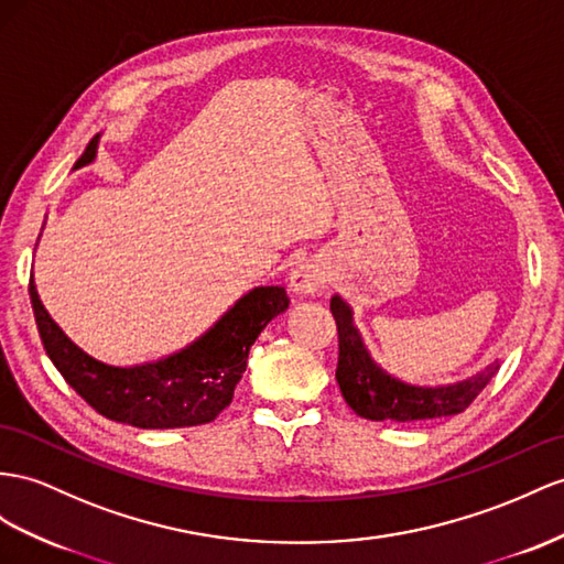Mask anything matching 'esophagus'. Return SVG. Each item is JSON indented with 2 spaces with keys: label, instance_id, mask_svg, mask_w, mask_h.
<instances>
[{
  "label": "esophagus",
  "instance_id": "34e87169",
  "mask_svg": "<svg viewBox=\"0 0 564 564\" xmlns=\"http://www.w3.org/2000/svg\"><path fill=\"white\" fill-rule=\"evenodd\" d=\"M324 283H326V271H324L322 264H316V262L300 264L291 273V288H293V293H297V295L319 293Z\"/></svg>",
  "mask_w": 564,
  "mask_h": 564
}]
</instances>
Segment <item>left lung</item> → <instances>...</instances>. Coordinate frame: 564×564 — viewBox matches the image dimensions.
Wrapping results in <instances>:
<instances>
[{
  "label": "left lung",
  "mask_w": 564,
  "mask_h": 564,
  "mask_svg": "<svg viewBox=\"0 0 564 564\" xmlns=\"http://www.w3.org/2000/svg\"><path fill=\"white\" fill-rule=\"evenodd\" d=\"M330 314H334L338 326L336 381L345 402L365 420L422 422L459 414L471 405L474 398L484 391L498 371V365H490L467 381L443 388L400 383L371 362L357 328L352 326V312L340 297L330 300Z\"/></svg>",
  "instance_id": "1"
}]
</instances>
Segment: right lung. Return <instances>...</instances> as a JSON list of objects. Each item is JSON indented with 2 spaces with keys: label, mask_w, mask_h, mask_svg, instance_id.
<instances>
[{
  "label": "right lung",
  "mask_w": 564,
  "mask_h": 564,
  "mask_svg": "<svg viewBox=\"0 0 564 564\" xmlns=\"http://www.w3.org/2000/svg\"><path fill=\"white\" fill-rule=\"evenodd\" d=\"M95 150L97 140H90L76 169L93 162ZM28 293L42 345L66 383L107 420L138 429H183L214 422L234 400L252 343L273 316L291 305L283 285L254 288L191 348L162 362L121 369L97 362L64 336L42 307L33 279Z\"/></svg>",
  "instance_id": "1"
}]
</instances>
